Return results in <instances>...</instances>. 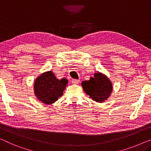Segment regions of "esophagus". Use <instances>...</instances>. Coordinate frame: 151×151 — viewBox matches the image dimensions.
I'll return each mask as SVG.
<instances>
[{
    "instance_id": "obj_1",
    "label": "esophagus",
    "mask_w": 151,
    "mask_h": 151,
    "mask_svg": "<svg viewBox=\"0 0 151 151\" xmlns=\"http://www.w3.org/2000/svg\"><path fill=\"white\" fill-rule=\"evenodd\" d=\"M72 83H73V84H78V83H79V80H78V79H73V80H72Z\"/></svg>"
}]
</instances>
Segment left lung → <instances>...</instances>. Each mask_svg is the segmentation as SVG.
Segmentation results:
<instances>
[{"mask_svg": "<svg viewBox=\"0 0 151 151\" xmlns=\"http://www.w3.org/2000/svg\"><path fill=\"white\" fill-rule=\"evenodd\" d=\"M81 85L85 93L97 102L106 100L112 91L111 81L100 73H95L93 78L91 77L89 81H84Z\"/></svg>", "mask_w": 151, "mask_h": 151, "instance_id": "1", "label": "left lung"}]
</instances>
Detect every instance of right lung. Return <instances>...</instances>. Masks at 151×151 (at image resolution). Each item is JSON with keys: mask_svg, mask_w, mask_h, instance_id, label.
I'll use <instances>...</instances> for the list:
<instances>
[{"mask_svg": "<svg viewBox=\"0 0 151 151\" xmlns=\"http://www.w3.org/2000/svg\"><path fill=\"white\" fill-rule=\"evenodd\" d=\"M67 84L68 80L66 78L58 80L52 71L46 72L36 79L34 85L35 93L44 104H53L63 95Z\"/></svg>", "mask_w": 151, "mask_h": 151, "instance_id": "right-lung-1", "label": "right lung"}]
</instances>
